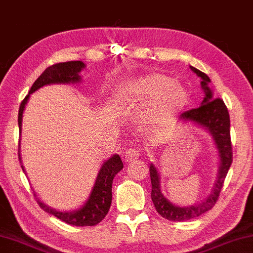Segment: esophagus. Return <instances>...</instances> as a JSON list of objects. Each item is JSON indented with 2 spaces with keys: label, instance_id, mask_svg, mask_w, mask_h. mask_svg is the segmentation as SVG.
<instances>
[{
  "label": "esophagus",
  "instance_id": "obj_1",
  "mask_svg": "<svg viewBox=\"0 0 253 253\" xmlns=\"http://www.w3.org/2000/svg\"><path fill=\"white\" fill-rule=\"evenodd\" d=\"M139 155L140 154L137 149H128L124 154V160L125 162H128V163H130V162H134L135 160H137V158H139Z\"/></svg>",
  "mask_w": 253,
  "mask_h": 253
}]
</instances>
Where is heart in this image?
<instances>
[{
  "mask_svg": "<svg viewBox=\"0 0 253 253\" xmlns=\"http://www.w3.org/2000/svg\"><path fill=\"white\" fill-rule=\"evenodd\" d=\"M118 99L133 100L136 104H148L144 118L156 121L170 114L180 112L190 103L191 93L173 77L163 73H148L120 85Z\"/></svg>",
  "mask_w": 253,
  "mask_h": 253,
  "instance_id": "obj_1",
  "label": "heart"
}]
</instances>
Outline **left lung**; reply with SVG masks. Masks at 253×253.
Listing matches in <instances>:
<instances>
[{
	"label": "left lung",
	"mask_w": 253,
	"mask_h": 253,
	"mask_svg": "<svg viewBox=\"0 0 253 253\" xmlns=\"http://www.w3.org/2000/svg\"><path fill=\"white\" fill-rule=\"evenodd\" d=\"M191 70L201 79V87L205 92V98L198 109L186 111L180 114L179 120L193 124L211 134L214 146L217 150L218 171L216 179L211 187V193L199 203L192 206H177L164 197L161 190V174L154 163H150L149 172L151 180V200L157 213L170 221H186L200 216L216 204L223 186L225 176L232 162V149L230 140V118L228 109L220 98H214L213 91L210 87L211 79L199 69L190 66Z\"/></svg>",
	"instance_id": "8db88e82"
}]
</instances>
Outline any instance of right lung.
Returning a JSON list of instances; mask_svg holds the SVG:
<instances>
[{
	"instance_id": "1",
	"label": "right lung",
	"mask_w": 253,
	"mask_h": 253,
	"mask_svg": "<svg viewBox=\"0 0 253 253\" xmlns=\"http://www.w3.org/2000/svg\"><path fill=\"white\" fill-rule=\"evenodd\" d=\"M85 68V63L82 61H67L56 63L45 69L42 75L36 80L30 91L23 100L21 106H19L18 112V126L19 133L22 135V123H23V113H24L25 106L28 104L30 96L40 87L49 85V84H75L82 81L80 73ZM18 157L22 163V154H21V139L18 144ZM124 164L120 156L118 154L111 156L106 160L100 167L97 174L96 181L93 187L90 192L89 197L82 206L74 211H58L54 208L47 206L42 200L38 199L39 206L47 213L54 215L66 223L76 225V227H85V225H96L106 216L109 213L111 203H112V181L116 174L123 170ZM23 171L25 172L24 167L22 166Z\"/></svg>"
}]
</instances>
